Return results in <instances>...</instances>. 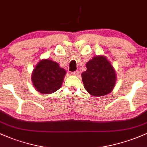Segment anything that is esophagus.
Listing matches in <instances>:
<instances>
[{
  "instance_id": "esophagus-1",
  "label": "esophagus",
  "mask_w": 147,
  "mask_h": 147,
  "mask_svg": "<svg viewBox=\"0 0 147 147\" xmlns=\"http://www.w3.org/2000/svg\"><path fill=\"white\" fill-rule=\"evenodd\" d=\"M79 74H80V71H74V72H72L71 73V74L72 75H74V76H78L79 75Z\"/></svg>"
}]
</instances>
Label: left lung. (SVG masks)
Masks as SVG:
<instances>
[{
    "instance_id": "1",
    "label": "left lung",
    "mask_w": 147,
    "mask_h": 147,
    "mask_svg": "<svg viewBox=\"0 0 147 147\" xmlns=\"http://www.w3.org/2000/svg\"><path fill=\"white\" fill-rule=\"evenodd\" d=\"M87 70L81 74L85 89L91 95L104 96L113 90L116 81V71L105 56L94 57L86 63Z\"/></svg>"
}]
</instances>
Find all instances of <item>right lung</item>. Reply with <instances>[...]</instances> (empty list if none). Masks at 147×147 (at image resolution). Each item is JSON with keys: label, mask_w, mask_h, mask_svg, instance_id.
Returning <instances> with one entry per match:
<instances>
[{"label": "right lung", "mask_w": 147, "mask_h": 147, "mask_svg": "<svg viewBox=\"0 0 147 147\" xmlns=\"http://www.w3.org/2000/svg\"><path fill=\"white\" fill-rule=\"evenodd\" d=\"M65 69L56 61L42 59L34 69L31 81L37 91L42 94H51L61 88L65 76Z\"/></svg>", "instance_id": "obj_1"}]
</instances>
